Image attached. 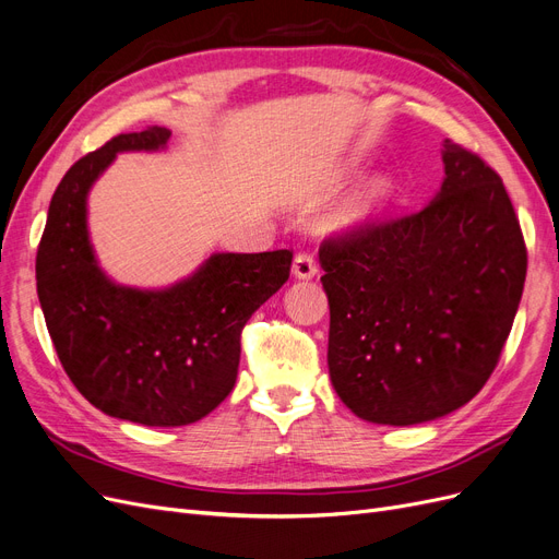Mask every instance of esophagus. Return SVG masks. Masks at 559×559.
Wrapping results in <instances>:
<instances>
[{
    "label": "esophagus",
    "mask_w": 559,
    "mask_h": 559,
    "mask_svg": "<svg viewBox=\"0 0 559 559\" xmlns=\"http://www.w3.org/2000/svg\"><path fill=\"white\" fill-rule=\"evenodd\" d=\"M293 272L297 278H313L318 272L316 258L311 253H297L293 262Z\"/></svg>",
    "instance_id": "obj_1"
}]
</instances>
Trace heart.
Segmentation results:
<instances>
[{"mask_svg": "<svg viewBox=\"0 0 559 559\" xmlns=\"http://www.w3.org/2000/svg\"><path fill=\"white\" fill-rule=\"evenodd\" d=\"M359 215H362V211H355V213H348V215H344V218H341L338 223H341V225H348V223L357 221V218H359Z\"/></svg>", "mask_w": 559, "mask_h": 559, "instance_id": "obj_1", "label": "heart"}]
</instances>
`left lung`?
Returning a JSON list of instances; mask_svg holds the SVG:
<instances>
[{"mask_svg":"<svg viewBox=\"0 0 559 559\" xmlns=\"http://www.w3.org/2000/svg\"><path fill=\"white\" fill-rule=\"evenodd\" d=\"M443 165L437 200L320 243L332 385L369 423L416 425L476 397L525 287L527 246L499 174L450 139Z\"/></svg>","mask_w":559,"mask_h":559,"instance_id":"obj_1","label":"left lung"}]
</instances>
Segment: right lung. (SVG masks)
Masks as SVG:
<instances>
[{"mask_svg":"<svg viewBox=\"0 0 559 559\" xmlns=\"http://www.w3.org/2000/svg\"><path fill=\"white\" fill-rule=\"evenodd\" d=\"M165 128L118 134L83 155L52 194L37 293L60 362L106 416L148 427L202 420L237 383L248 318L290 276L293 250L218 253L169 290L120 287L95 262L85 194L120 151H155Z\"/></svg>","mask_w":559,"mask_h":559,"instance_id":"1","label":"right lung"}]
</instances>
